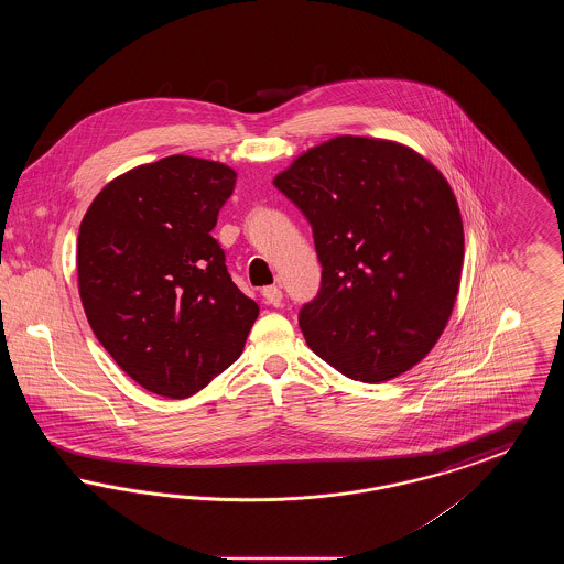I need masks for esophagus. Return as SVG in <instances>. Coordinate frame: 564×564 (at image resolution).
Here are the masks:
<instances>
[{
	"label": "esophagus",
	"instance_id": "esophagus-1",
	"mask_svg": "<svg viewBox=\"0 0 564 564\" xmlns=\"http://www.w3.org/2000/svg\"><path fill=\"white\" fill-rule=\"evenodd\" d=\"M262 297L267 300V304L279 306L281 300H283V292H281V288H276V285H269V288L262 290Z\"/></svg>",
	"mask_w": 564,
	"mask_h": 564
}]
</instances>
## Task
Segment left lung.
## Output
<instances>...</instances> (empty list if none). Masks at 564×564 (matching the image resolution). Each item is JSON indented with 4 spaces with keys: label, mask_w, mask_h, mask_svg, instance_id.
<instances>
[{
    "label": "left lung",
    "mask_w": 564,
    "mask_h": 564,
    "mask_svg": "<svg viewBox=\"0 0 564 564\" xmlns=\"http://www.w3.org/2000/svg\"><path fill=\"white\" fill-rule=\"evenodd\" d=\"M272 184L313 226L319 295L300 311L306 345L340 375L387 382L440 340L460 285L455 192L412 148L338 134Z\"/></svg>",
    "instance_id": "1"
}]
</instances>
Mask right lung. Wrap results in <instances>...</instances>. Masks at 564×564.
I'll return each mask as SVG.
<instances>
[{
    "label": "right lung",
    "instance_id": "add662e5",
    "mask_svg": "<svg viewBox=\"0 0 564 564\" xmlns=\"http://www.w3.org/2000/svg\"><path fill=\"white\" fill-rule=\"evenodd\" d=\"M237 171L166 156L111 180L78 235V292L113 361L143 389L184 400L232 366L258 304L212 237Z\"/></svg>",
    "mask_w": 564,
    "mask_h": 564
}]
</instances>
